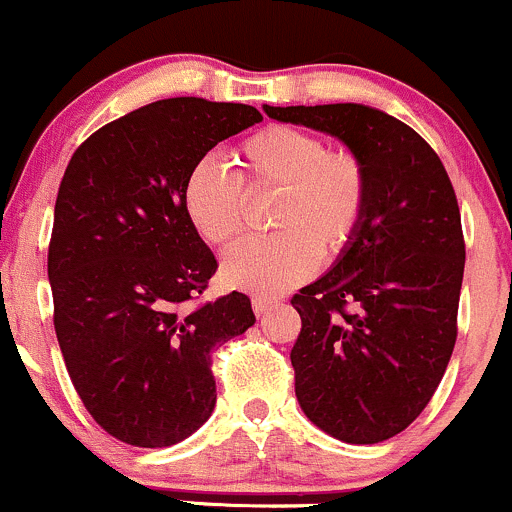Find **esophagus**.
<instances>
[{"label":"esophagus","instance_id":"esophagus-1","mask_svg":"<svg viewBox=\"0 0 512 512\" xmlns=\"http://www.w3.org/2000/svg\"><path fill=\"white\" fill-rule=\"evenodd\" d=\"M254 311H256V316H263V313H268L271 311V306L273 303H276V298H268V296H254Z\"/></svg>","mask_w":512,"mask_h":512}]
</instances>
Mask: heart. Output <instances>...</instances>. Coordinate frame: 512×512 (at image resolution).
<instances>
[{
	"mask_svg": "<svg viewBox=\"0 0 512 512\" xmlns=\"http://www.w3.org/2000/svg\"><path fill=\"white\" fill-rule=\"evenodd\" d=\"M239 166L236 174L206 159L184 186L189 221L211 246L244 234L249 194H276L271 224L281 231L241 241L226 254L231 286L281 293L311 276L321 254L336 258L356 241L371 204V174L353 149L328 146L308 129L271 124L241 144Z\"/></svg>",
	"mask_w": 512,
	"mask_h": 512,
	"instance_id": "1",
	"label": "heart"
}]
</instances>
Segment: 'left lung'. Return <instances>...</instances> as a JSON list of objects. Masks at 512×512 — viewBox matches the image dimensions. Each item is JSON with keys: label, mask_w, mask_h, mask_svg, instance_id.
I'll return each instance as SVG.
<instances>
[{"label": "left lung", "mask_w": 512, "mask_h": 512, "mask_svg": "<svg viewBox=\"0 0 512 512\" xmlns=\"http://www.w3.org/2000/svg\"><path fill=\"white\" fill-rule=\"evenodd\" d=\"M338 136L371 174V204L336 266L291 298L296 398L346 443H381L433 398L455 338L465 239L443 161L418 131L361 104L263 106Z\"/></svg>", "instance_id": "obj_1"}]
</instances>
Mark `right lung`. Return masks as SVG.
I'll return each mask as SVG.
<instances>
[{
	"mask_svg": "<svg viewBox=\"0 0 512 512\" xmlns=\"http://www.w3.org/2000/svg\"><path fill=\"white\" fill-rule=\"evenodd\" d=\"M249 104L176 96L96 129L54 206V331L74 391L116 440L166 448L216 403L211 353L254 326L251 298L204 301L219 263L184 206L194 166L261 121Z\"/></svg>",
	"mask_w": 512,
	"mask_h": 512,
	"instance_id": "add662e5",
	"label": "right lung"
}]
</instances>
